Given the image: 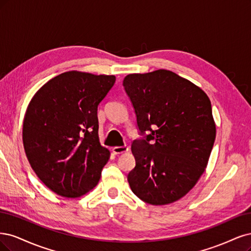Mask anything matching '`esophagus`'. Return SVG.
<instances>
[{"mask_svg":"<svg viewBox=\"0 0 251 251\" xmlns=\"http://www.w3.org/2000/svg\"><path fill=\"white\" fill-rule=\"evenodd\" d=\"M112 152L115 153V154L119 155V154H123V153L128 152V147L126 146H116L112 148Z\"/></svg>","mask_w":251,"mask_h":251,"instance_id":"1","label":"esophagus"}]
</instances>
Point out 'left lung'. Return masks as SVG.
<instances>
[{"label":"left lung","instance_id":"1","mask_svg":"<svg viewBox=\"0 0 251 251\" xmlns=\"http://www.w3.org/2000/svg\"><path fill=\"white\" fill-rule=\"evenodd\" d=\"M123 86L139 129L149 132L131 145L135 167L129 185L149 204L172 203L205 171L216 139L211 101L199 86L168 70L129 74Z\"/></svg>","mask_w":251,"mask_h":251}]
</instances>
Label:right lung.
Returning a JSON list of instances; mask_svg holds the SVG:
<instances>
[{
	"instance_id": "1",
	"label": "right lung",
	"mask_w": 251,
	"mask_h": 251,
	"mask_svg": "<svg viewBox=\"0 0 251 251\" xmlns=\"http://www.w3.org/2000/svg\"><path fill=\"white\" fill-rule=\"evenodd\" d=\"M114 75L69 71L32 97L23 122L26 156L42 182L57 195L77 198L98 184L110 152L98 134L99 103Z\"/></svg>"
}]
</instances>
